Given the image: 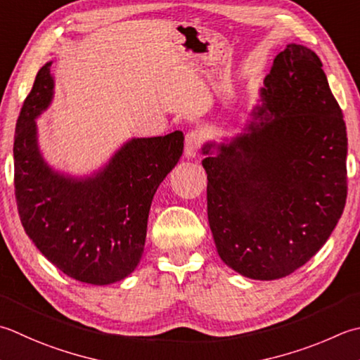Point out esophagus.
<instances>
[{
    "label": "esophagus",
    "mask_w": 360,
    "mask_h": 360,
    "mask_svg": "<svg viewBox=\"0 0 360 360\" xmlns=\"http://www.w3.org/2000/svg\"><path fill=\"white\" fill-rule=\"evenodd\" d=\"M201 145V136L196 131L188 132L186 136V150L184 154L186 158H196Z\"/></svg>",
    "instance_id": "1"
}]
</instances>
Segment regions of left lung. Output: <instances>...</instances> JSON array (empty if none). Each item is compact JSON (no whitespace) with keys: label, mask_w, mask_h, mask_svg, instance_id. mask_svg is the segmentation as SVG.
<instances>
[{"label":"left lung","mask_w":360,"mask_h":360,"mask_svg":"<svg viewBox=\"0 0 360 360\" xmlns=\"http://www.w3.org/2000/svg\"><path fill=\"white\" fill-rule=\"evenodd\" d=\"M319 56L288 44L242 132L204 143L218 256L245 278L288 276L319 251L347 202V126Z\"/></svg>","instance_id":"left-lung-1"}]
</instances>
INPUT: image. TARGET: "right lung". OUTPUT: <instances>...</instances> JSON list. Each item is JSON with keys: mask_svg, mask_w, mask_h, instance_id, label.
<instances>
[{"mask_svg": "<svg viewBox=\"0 0 360 360\" xmlns=\"http://www.w3.org/2000/svg\"><path fill=\"white\" fill-rule=\"evenodd\" d=\"M46 62L21 108L13 184L27 237L67 276L94 285L122 281L143 255L153 196L184 150V134L131 139L89 176L54 170L41 156L37 118L54 96Z\"/></svg>", "mask_w": 360, "mask_h": 360, "instance_id": "1", "label": "right lung"}]
</instances>
